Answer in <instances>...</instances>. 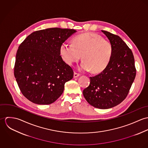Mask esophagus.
Returning <instances> with one entry per match:
<instances>
[{"label":"esophagus","instance_id":"obj_1","mask_svg":"<svg viewBox=\"0 0 148 148\" xmlns=\"http://www.w3.org/2000/svg\"><path fill=\"white\" fill-rule=\"evenodd\" d=\"M80 76V74L79 73H77V72H74V75H73V77H75V78H76V77H77L78 76Z\"/></svg>","mask_w":148,"mask_h":148}]
</instances>
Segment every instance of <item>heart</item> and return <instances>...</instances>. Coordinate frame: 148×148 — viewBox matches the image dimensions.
Segmentation results:
<instances>
[{
  "label": "heart",
  "instance_id": "b5f03b06",
  "mask_svg": "<svg viewBox=\"0 0 148 148\" xmlns=\"http://www.w3.org/2000/svg\"><path fill=\"white\" fill-rule=\"evenodd\" d=\"M113 51V45L100 35L86 33L75 37L72 44L63 42L60 47V53L64 61L69 65L78 62L82 57L84 60L80 69L99 73L104 71L110 62Z\"/></svg>",
  "mask_w": 148,
  "mask_h": 148
}]
</instances>
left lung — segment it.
I'll return each instance as SVG.
<instances>
[{
  "label": "left lung",
  "instance_id": "8db88e82",
  "mask_svg": "<svg viewBox=\"0 0 148 148\" xmlns=\"http://www.w3.org/2000/svg\"><path fill=\"white\" fill-rule=\"evenodd\" d=\"M113 45L110 62L106 69L90 77L89 85L83 95L91 106L109 109L120 104L126 97L135 79L136 69L131 49L118 35L101 31Z\"/></svg>",
  "mask_w": 148,
  "mask_h": 148
}]
</instances>
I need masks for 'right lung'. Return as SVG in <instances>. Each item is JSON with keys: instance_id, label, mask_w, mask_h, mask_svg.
Returning a JSON list of instances; mask_svg holds the SVG:
<instances>
[{"instance_id": "obj_1", "label": "right lung", "mask_w": 148, "mask_h": 148, "mask_svg": "<svg viewBox=\"0 0 148 148\" xmlns=\"http://www.w3.org/2000/svg\"><path fill=\"white\" fill-rule=\"evenodd\" d=\"M76 31L60 28L36 31L20 44L14 76L22 94L28 100L47 105L62 95L65 83L73 77V71L64 62L60 47Z\"/></svg>"}]
</instances>
